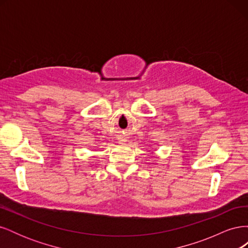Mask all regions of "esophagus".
I'll return each mask as SVG.
<instances>
[{
  "mask_svg": "<svg viewBox=\"0 0 248 248\" xmlns=\"http://www.w3.org/2000/svg\"><path fill=\"white\" fill-rule=\"evenodd\" d=\"M119 141H123V140H119Z\"/></svg>",
  "mask_w": 248,
  "mask_h": 248,
  "instance_id": "esophagus-1",
  "label": "esophagus"
}]
</instances>
